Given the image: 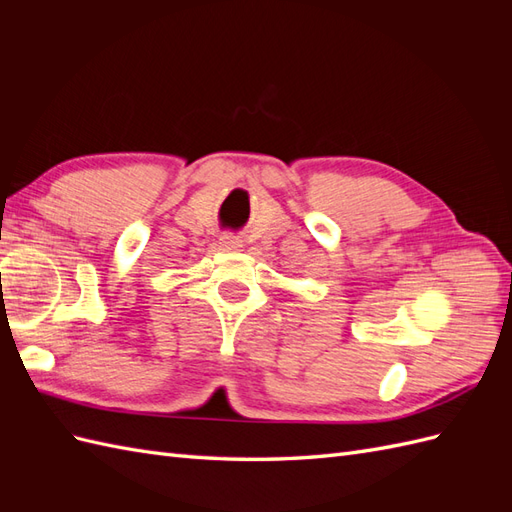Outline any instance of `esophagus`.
Instances as JSON below:
<instances>
[{
    "label": "esophagus",
    "instance_id": "esophagus-1",
    "mask_svg": "<svg viewBox=\"0 0 512 512\" xmlns=\"http://www.w3.org/2000/svg\"><path fill=\"white\" fill-rule=\"evenodd\" d=\"M220 243H222L224 250H228V252H232V250H239V247H241V239H239L237 235H232V232H224L222 239H220Z\"/></svg>",
    "mask_w": 512,
    "mask_h": 512
}]
</instances>
